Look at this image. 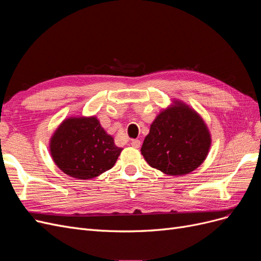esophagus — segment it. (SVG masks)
<instances>
[{"label": "esophagus", "mask_w": 261, "mask_h": 261, "mask_svg": "<svg viewBox=\"0 0 261 261\" xmlns=\"http://www.w3.org/2000/svg\"><path fill=\"white\" fill-rule=\"evenodd\" d=\"M130 145H132V147H133V148H139L141 144H140V140H138V139H134V140H132Z\"/></svg>", "instance_id": "1"}]
</instances>
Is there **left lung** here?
Masks as SVG:
<instances>
[{"label":"left lung","mask_w":261,"mask_h":261,"mask_svg":"<svg viewBox=\"0 0 261 261\" xmlns=\"http://www.w3.org/2000/svg\"><path fill=\"white\" fill-rule=\"evenodd\" d=\"M211 135L202 117L178 100L156 115L140 151L147 163L168 175H185L206 160Z\"/></svg>","instance_id":"left-lung-1"}]
</instances>
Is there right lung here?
<instances>
[{"label": "right lung", "mask_w": 261, "mask_h": 261, "mask_svg": "<svg viewBox=\"0 0 261 261\" xmlns=\"http://www.w3.org/2000/svg\"><path fill=\"white\" fill-rule=\"evenodd\" d=\"M122 150L96 116L65 118L50 139L54 163L78 179L94 178L112 169Z\"/></svg>", "instance_id": "obj_1"}]
</instances>
